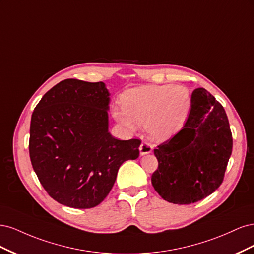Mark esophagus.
Wrapping results in <instances>:
<instances>
[{"label": "esophagus", "mask_w": 254, "mask_h": 254, "mask_svg": "<svg viewBox=\"0 0 254 254\" xmlns=\"http://www.w3.org/2000/svg\"><path fill=\"white\" fill-rule=\"evenodd\" d=\"M140 155L141 156H145V155H148L152 151V145H150L147 142H143L140 146Z\"/></svg>", "instance_id": "esophagus-1"}]
</instances>
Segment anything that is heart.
I'll return each mask as SVG.
<instances>
[{"instance_id":"heart-1","label":"heart","mask_w":254,"mask_h":254,"mask_svg":"<svg viewBox=\"0 0 254 254\" xmlns=\"http://www.w3.org/2000/svg\"><path fill=\"white\" fill-rule=\"evenodd\" d=\"M122 108L115 107L113 118L128 130L144 125L151 139L164 141L182 128L190 110L188 88L172 84H149L125 91Z\"/></svg>"}]
</instances>
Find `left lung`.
Wrapping results in <instances>:
<instances>
[{
    "label": "left lung",
    "mask_w": 254,
    "mask_h": 254,
    "mask_svg": "<svg viewBox=\"0 0 254 254\" xmlns=\"http://www.w3.org/2000/svg\"><path fill=\"white\" fill-rule=\"evenodd\" d=\"M232 146L224 107L205 89H195L182 129L153 150L159 165L151 176L152 187L168 202L201 200L224 180Z\"/></svg>",
    "instance_id": "1"
}]
</instances>
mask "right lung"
<instances>
[{
    "mask_svg": "<svg viewBox=\"0 0 254 254\" xmlns=\"http://www.w3.org/2000/svg\"><path fill=\"white\" fill-rule=\"evenodd\" d=\"M106 84L65 79L43 95L32 115L29 157L57 202L90 209L109 194L120 166L140 155L141 141L109 132Z\"/></svg>",
    "mask_w": 254,
    "mask_h": 254,
    "instance_id": "1",
    "label": "right lung"
}]
</instances>
